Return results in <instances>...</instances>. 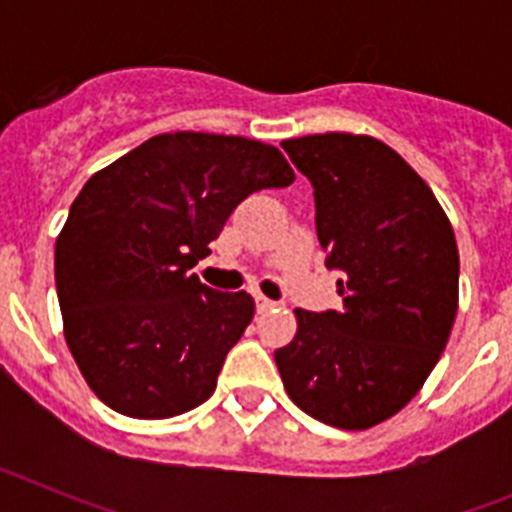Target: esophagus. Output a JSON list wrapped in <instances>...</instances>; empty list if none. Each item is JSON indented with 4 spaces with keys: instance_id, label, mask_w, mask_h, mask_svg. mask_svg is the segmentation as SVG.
I'll return each mask as SVG.
<instances>
[{
    "instance_id": "1",
    "label": "esophagus",
    "mask_w": 512,
    "mask_h": 512,
    "mask_svg": "<svg viewBox=\"0 0 512 512\" xmlns=\"http://www.w3.org/2000/svg\"><path fill=\"white\" fill-rule=\"evenodd\" d=\"M271 307H277V302L269 300V297H264V295H256V310L266 312V310H271Z\"/></svg>"
}]
</instances>
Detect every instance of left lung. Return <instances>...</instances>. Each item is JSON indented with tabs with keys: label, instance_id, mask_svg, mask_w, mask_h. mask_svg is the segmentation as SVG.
<instances>
[{
	"label": "left lung",
	"instance_id": "left-lung-1",
	"mask_svg": "<svg viewBox=\"0 0 512 512\" xmlns=\"http://www.w3.org/2000/svg\"><path fill=\"white\" fill-rule=\"evenodd\" d=\"M315 187L325 264L343 271L341 310H295L297 333L274 361L297 408L366 431L420 392L459 307V248L418 171L372 135L284 140Z\"/></svg>",
	"mask_w": 512,
	"mask_h": 512
}]
</instances>
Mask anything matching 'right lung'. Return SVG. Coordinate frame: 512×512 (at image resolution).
Segmentation results:
<instances>
[{
    "label": "right lung",
    "mask_w": 512,
    "mask_h": 512,
    "mask_svg": "<svg viewBox=\"0 0 512 512\" xmlns=\"http://www.w3.org/2000/svg\"><path fill=\"white\" fill-rule=\"evenodd\" d=\"M292 182L259 140L164 133L81 187L56 238V289L66 346L107 408L164 420L215 392L253 300L189 269L248 194Z\"/></svg>",
    "instance_id": "add662e5"
}]
</instances>
